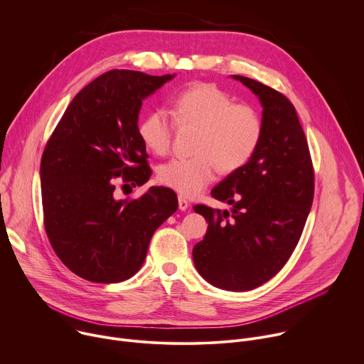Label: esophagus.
Segmentation results:
<instances>
[{
    "label": "esophagus",
    "instance_id": "obj_1",
    "mask_svg": "<svg viewBox=\"0 0 364 364\" xmlns=\"http://www.w3.org/2000/svg\"><path fill=\"white\" fill-rule=\"evenodd\" d=\"M190 203L187 201V198L184 196H178V209L180 210H187Z\"/></svg>",
    "mask_w": 364,
    "mask_h": 364
}]
</instances>
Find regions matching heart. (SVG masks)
Masks as SVG:
<instances>
[{
	"label": "heart",
	"instance_id": "obj_1",
	"mask_svg": "<svg viewBox=\"0 0 364 364\" xmlns=\"http://www.w3.org/2000/svg\"><path fill=\"white\" fill-rule=\"evenodd\" d=\"M173 118L181 129H196L190 159H176L159 168L161 184L183 196H196L209 186L216 171L230 174L243 168L256 154L264 135V121L249 103L235 99L209 83L181 92L173 105ZM173 119L163 109L144 115L138 135L155 155H166L174 134Z\"/></svg>",
	"mask_w": 364,
	"mask_h": 364
}]
</instances>
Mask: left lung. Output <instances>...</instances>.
I'll list each match as a JSON object with an SVG mask.
<instances>
[{"label": "left lung", "instance_id": "left-lung-1", "mask_svg": "<svg viewBox=\"0 0 364 364\" xmlns=\"http://www.w3.org/2000/svg\"><path fill=\"white\" fill-rule=\"evenodd\" d=\"M232 77L262 103L264 135L249 164L212 190L232 210L193 207L209 222L193 261L212 285L249 291L274 278L292 255L313 204L314 168L289 99L257 80Z\"/></svg>", "mask_w": 364, "mask_h": 364}]
</instances>
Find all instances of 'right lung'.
Here are the masks:
<instances>
[{"mask_svg":"<svg viewBox=\"0 0 364 364\" xmlns=\"http://www.w3.org/2000/svg\"><path fill=\"white\" fill-rule=\"evenodd\" d=\"M174 75L109 70L70 102L48 138L40 164L44 229L60 261L90 282L129 279L149 240L178 207L166 187L118 198V187L151 176L138 135L142 100Z\"/></svg>","mask_w":364,"mask_h":364,"instance_id":"right-lung-1","label":"right lung"}]
</instances>
